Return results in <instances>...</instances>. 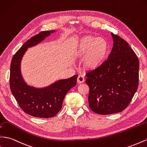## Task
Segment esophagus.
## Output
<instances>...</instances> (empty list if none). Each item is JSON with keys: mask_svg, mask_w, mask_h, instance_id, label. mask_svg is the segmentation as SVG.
I'll return each mask as SVG.
<instances>
[{"mask_svg": "<svg viewBox=\"0 0 147 147\" xmlns=\"http://www.w3.org/2000/svg\"><path fill=\"white\" fill-rule=\"evenodd\" d=\"M84 81H85L84 77H83L82 75H78V77L77 78V82L78 83H82L83 82H84Z\"/></svg>", "mask_w": 147, "mask_h": 147, "instance_id": "34e87169", "label": "esophagus"}]
</instances>
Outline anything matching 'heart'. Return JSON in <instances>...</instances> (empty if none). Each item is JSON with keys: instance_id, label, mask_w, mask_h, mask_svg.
<instances>
[{"instance_id": "heart-1", "label": "heart", "mask_w": 147, "mask_h": 147, "mask_svg": "<svg viewBox=\"0 0 147 147\" xmlns=\"http://www.w3.org/2000/svg\"><path fill=\"white\" fill-rule=\"evenodd\" d=\"M108 51V42L105 38L86 36L78 42L74 55L77 57L85 56V67L89 69H96L105 62Z\"/></svg>"}]
</instances>
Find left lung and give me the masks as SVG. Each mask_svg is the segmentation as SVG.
Here are the masks:
<instances>
[{
  "mask_svg": "<svg viewBox=\"0 0 147 147\" xmlns=\"http://www.w3.org/2000/svg\"><path fill=\"white\" fill-rule=\"evenodd\" d=\"M111 35L113 47L108 59L86 74L90 108L101 115L124 110L138 85L139 62L136 54L124 39Z\"/></svg>",
  "mask_w": 147,
  "mask_h": 147,
  "instance_id": "8db88e82",
  "label": "left lung"
}]
</instances>
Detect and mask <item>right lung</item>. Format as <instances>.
<instances>
[{
  "label": "right lung",
  "instance_id": "add662e5",
  "mask_svg": "<svg viewBox=\"0 0 147 147\" xmlns=\"http://www.w3.org/2000/svg\"><path fill=\"white\" fill-rule=\"evenodd\" d=\"M54 30L43 31L26 41L11 59L10 86L19 106L26 114L33 117L49 118L54 117L62 108L67 92L77 84V75L58 80L43 88L28 85L23 80L20 71L23 55L28 47L38 45Z\"/></svg>",
  "mask_w": 147,
  "mask_h": 147
}]
</instances>
